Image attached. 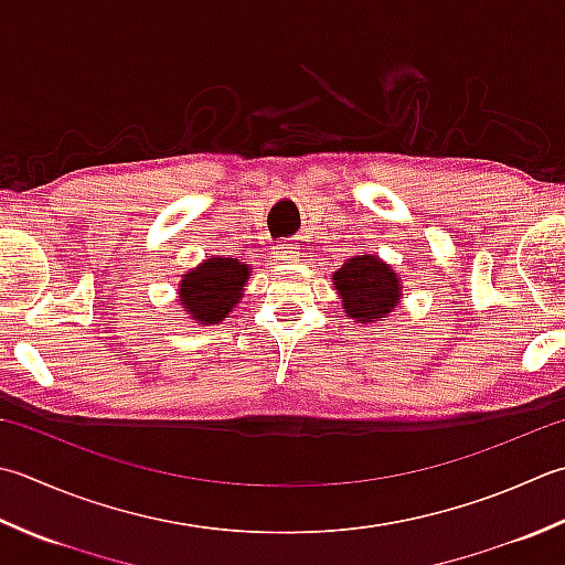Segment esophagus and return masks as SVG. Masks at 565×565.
<instances>
[{"label": "esophagus", "instance_id": "esophagus-1", "mask_svg": "<svg viewBox=\"0 0 565 565\" xmlns=\"http://www.w3.org/2000/svg\"><path fill=\"white\" fill-rule=\"evenodd\" d=\"M274 257L279 259L281 264H284V262H296L298 247H296V245H279V247H276V252H274Z\"/></svg>", "mask_w": 565, "mask_h": 565}]
</instances>
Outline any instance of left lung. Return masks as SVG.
Returning a JSON list of instances; mask_svg holds the SVG:
<instances>
[{
	"label": "left lung",
	"instance_id": "1",
	"mask_svg": "<svg viewBox=\"0 0 565 565\" xmlns=\"http://www.w3.org/2000/svg\"><path fill=\"white\" fill-rule=\"evenodd\" d=\"M333 286L342 298L345 313L362 326L394 313L404 296L399 271H394L392 264L380 259L377 254L367 252L350 257L338 271H333Z\"/></svg>",
	"mask_w": 565,
	"mask_h": 565
}]
</instances>
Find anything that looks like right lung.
Returning a JSON list of instances; mask_svg holds the SVG:
<instances>
[{
  "instance_id": "1",
  "label": "right lung",
  "mask_w": 565,
  "mask_h": 565,
  "mask_svg": "<svg viewBox=\"0 0 565 565\" xmlns=\"http://www.w3.org/2000/svg\"><path fill=\"white\" fill-rule=\"evenodd\" d=\"M252 279L249 264L232 257H210L181 274L179 301L191 323L215 326L232 313Z\"/></svg>"
}]
</instances>
